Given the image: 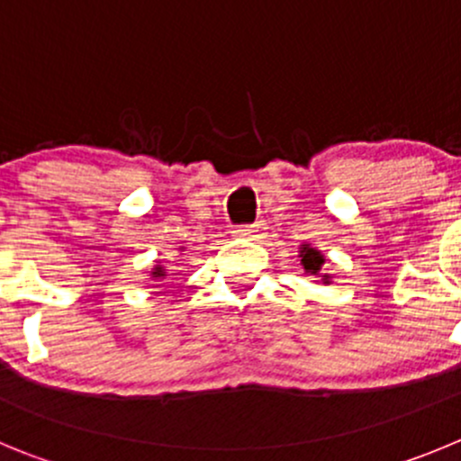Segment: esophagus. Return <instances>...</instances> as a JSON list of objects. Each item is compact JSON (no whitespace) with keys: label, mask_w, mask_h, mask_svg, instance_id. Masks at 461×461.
<instances>
[{"label":"esophagus","mask_w":461,"mask_h":461,"mask_svg":"<svg viewBox=\"0 0 461 461\" xmlns=\"http://www.w3.org/2000/svg\"><path fill=\"white\" fill-rule=\"evenodd\" d=\"M235 233L242 235V238H249V240H260L262 235H265V221H256V223H247V226H240Z\"/></svg>","instance_id":"1"}]
</instances>
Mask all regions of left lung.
Returning <instances> with one entry per match:
<instances>
[{"label": "left lung", "mask_w": 461, "mask_h": 461, "mask_svg": "<svg viewBox=\"0 0 461 461\" xmlns=\"http://www.w3.org/2000/svg\"><path fill=\"white\" fill-rule=\"evenodd\" d=\"M301 265H303L305 271H310V274H317L323 265V256L319 251H314V249L303 247V251H301Z\"/></svg>", "instance_id": "obj_1"}]
</instances>
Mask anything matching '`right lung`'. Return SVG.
Segmentation results:
<instances>
[{"label": "right lung", "instance_id": "right-lung-1", "mask_svg": "<svg viewBox=\"0 0 461 461\" xmlns=\"http://www.w3.org/2000/svg\"><path fill=\"white\" fill-rule=\"evenodd\" d=\"M160 271H162V269H160V267H158V269L153 271V274H156V276H165V274H160Z\"/></svg>", "mask_w": 461, "mask_h": 461}]
</instances>
